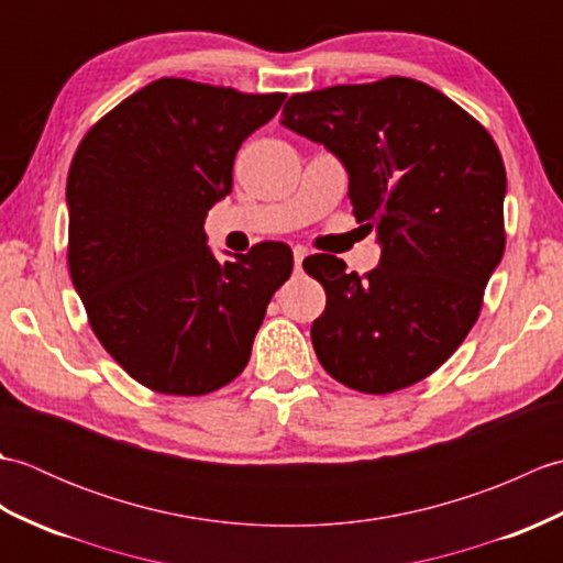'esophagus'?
Listing matches in <instances>:
<instances>
[{
    "mask_svg": "<svg viewBox=\"0 0 563 563\" xmlns=\"http://www.w3.org/2000/svg\"><path fill=\"white\" fill-rule=\"evenodd\" d=\"M292 254H295V271L300 273V271H302V261H305V256H307V251L297 246V249L292 251Z\"/></svg>",
    "mask_w": 563,
    "mask_h": 563,
    "instance_id": "1",
    "label": "esophagus"
}]
</instances>
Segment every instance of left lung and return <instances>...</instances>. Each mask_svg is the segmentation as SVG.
<instances>
[{
	"instance_id": "1",
	"label": "left lung",
	"mask_w": 563,
	"mask_h": 563,
	"mask_svg": "<svg viewBox=\"0 0 563 563\" xmlns=\"http://www.w3.org/2000/svg\"><path fill=\"white\" fill-rule=\"evenodd\" d=\"M285 128L336 154L357 222L377 230L379 266L305 258L327 290L319 363L365 394L411 387L448 361L479 319L504 258L506 166L486 128L409 77L295 93Z\"/></svg>"
}]
</instances>
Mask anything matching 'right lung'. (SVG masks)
Wrapping results in <instances>:
<instances>
[{"label":"right lung","mask_w":563,"mask_h":563,"mask_svg":"<svg viewBox=\"0 0 563 563\" xmlns=\"http://www.w3.org/2000/svg\"><path fill=\"white\" fill-rule=\"evenodd\" d=\"M285 93L164 77L93 125L67 174V266L89 324L140 385L200 397L242 375L292 251L261 242L220 263L208 210L242 142Z\"/></svg>","instance_id":"add662e5"}]
</instances>
